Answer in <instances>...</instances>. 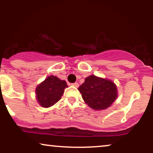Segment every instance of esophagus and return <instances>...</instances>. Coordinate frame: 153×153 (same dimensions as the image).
Returning a JSON list of instances; mask_svg holds the SVG:
<instances>
[{
	"instance_id": "1",
	"label": "esophagus",
	"mask_w": 153,
	"mask_h": 153,
	"mask_svg": "<svg viewBox=\"0 0 153 153\" xmlns=\"http://www.w3.org/2000/svg\"><path fill=\"white\" fill-rule=\"evenodd\" d=\"M71 85L75 88H78L79 86V84L78 83V82H74V83H72Z\"/></svg>"
}]
</instances>
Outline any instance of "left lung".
Returning a JSON list of instances; mask_svg holds the SVG:
<instances>
[{
    "mask_svg": "<svg viewBox=\"0 0 153 153\" xmlns=\"http://www.w3.org/2000/svg\"><path fill=\"white\" fill-rule=\"evenodd\" d=\"M78 91L84 101L95 110L108 108L117 97V87L113 82L95 75L87 77Z\"/></svg>",
    "mask_w": 153,
    "mask_h": 153,
    "instance_id": "8db88e82",
    "label": "left lung"
}]
</instances>
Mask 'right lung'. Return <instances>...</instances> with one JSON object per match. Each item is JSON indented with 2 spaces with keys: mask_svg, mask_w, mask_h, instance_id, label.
I'll use <instances>...</instances> for the list:
<instances>
[{
  "mask_svg": "<svg viewBox=\"0 0 153 153\" xmlns=\"http://www.w3.org/2000/svg\"><path fill=\"white\" fill-rule=\"evenodd\" d=\"M66 82L55 76H49L36 88V99L40 106L47 108L53 106L62 97Z\"/></svg>",
  "mask_w": 153,
  "mask_h": 153,
  "instance_id": "obj_1",
  "label": "right lung"
}]
</instances>
